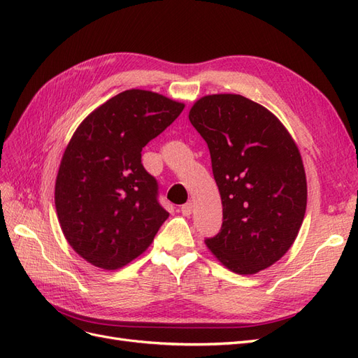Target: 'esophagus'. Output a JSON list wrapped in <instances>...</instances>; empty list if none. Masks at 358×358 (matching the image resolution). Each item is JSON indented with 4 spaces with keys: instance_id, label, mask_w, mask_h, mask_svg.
<instances>
[{
    "instance_id": "34e87169",
    "label": "esophagus",
    "mask_w": 358,
    "mask_h": 358,
    "mask_svg": "<svg viewBox=\"0 0 358 358\" xmlns=\"http://www.w3.org/2000/svg\"><path fill=\"white\" fill-rule=\"evenodd\" d=\"M180 212H182V215H183V216H189V215L192 213V203L183 204L182 208H180Z\"/></svg>"
}]
</instances>
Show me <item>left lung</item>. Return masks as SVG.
Returning <instances> with one entry per match:
<instances>
[{
	"label": "left lung",
	"instance_id": "8db88e82",
	"mask_svg": "<svg viewBox=\"0 0 358 358\" xmlns=\"http://www.w3.org/2000/svg\"><path fill=\"white\" fill-rule=\"evenodd\" d=\"M188 117L209 146L222 201V229L204 243L231 272H262L288 252L305 218L308 183L294 138L239 94L204 95Z\"/></svg>",
	"mask_w": 358,
	"mask_h": 358
}]
</instances>
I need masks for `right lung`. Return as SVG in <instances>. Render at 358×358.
I'll list each match as a JSON object with an SVG mask.
<instances>
[{"label": "right lung", "instance_id": "1", "mask_svg": "<svg viewBox=\"0 0 358 358\" xmlns=\"http://www.w3.org/2000/svg\"><path fill=\"white\" fill-rule=\"evenodd\" d=\"M183 107L158 92L128 90L76 128L57 175L55 208L64 237L92 266L117 270L131 263L169 218L142 149Z\"/></svg>", "mask_w": 358, "mask_h": 358}]
</instances>
